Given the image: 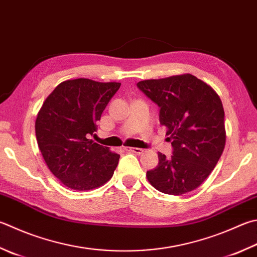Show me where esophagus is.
Wrapping results in <instances>:
<instances>
[{
	"label": "esophagus",
	"instance_id": "34e87169",
	"mask_svg": "<svg viewBox=\"0 0 257 257\" xmlns=\"http://www.w3.org/2000/svg\"><path fill=\"white\" fill-rule=\"evenodd\" d=\"M125 151H127L130 153H135V154H141L143 153V150L140 149V148H130V147H126L124 148Z\"/></svg>",
	"mask_w": 257,
	"mask_h": 257
}]
</instances>
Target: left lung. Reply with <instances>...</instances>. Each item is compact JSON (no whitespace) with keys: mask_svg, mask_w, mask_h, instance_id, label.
Instances as JSON below:
<instances>
[{"mask_svg":"<svg viewBox=\"0 0 257 257\" xmlns=\"http://www.w3.org/2000/svg\"><path fill=\"white\" fill-rule=\"evenodd\" d=\"M138 88L160 107L172 156L159 152L149 182L167 195L195 190L214 170L225 148L224 108L216 91L190 74L139 81Z\"/></svg>","mask_w":257,"mask_h":257,"instance_id":"8db88e82","label":"left lung"}]
</instances>
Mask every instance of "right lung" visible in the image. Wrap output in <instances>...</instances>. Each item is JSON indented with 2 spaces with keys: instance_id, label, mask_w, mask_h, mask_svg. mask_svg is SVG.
Returning a JSON list of instances; mask_svg holds the SVG:
<instances>
[{
  "instance_id": "obj_1",
  "label": "right lung",
  "mask_w": 257,
  "mask_h": 257,
  "mask_svg": "<svg viewBox=\"0 0 257 257\" xmlns=\"http://www.w3.org/2000/svg\"><path fill=\"white\" fill-rule=\"evenodd\" d=\"M119 86L87 78L66 80L38 113V147L49 170L66 187L90 190L113 177L119 156L90 137L97 132L101 113Z\"/></svg>"
}]
</instances>
